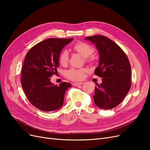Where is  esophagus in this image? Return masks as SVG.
I'll list each match as a JSON object with an SVG mask.
<instances>
[{"mask_svg":"<svg viewBox=\"0 0 150 150\" xmlns=\"http://www.w3.org/2000/svg\"><path fill=\"white\" fill-rule=\"evenodd\" d=\"M83 84V83H74L73 85L74 86H79L80 85H82Z\"/></svg>","mask_w":150,"mask_h":150,"instance_id":"1","label":"esophagus"}]
</instances>
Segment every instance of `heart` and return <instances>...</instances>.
Instances as JSON below:
<instances>
[{
  "instance_id": "heart-1",
  "label": "heart",
  "mask_w": 150,
  "mask_h": 150,
  "mask_svg": "<svg viewBox=\"0 0 150 150\" xmlns=\"http://www.w3.org/2000/svg\"><path fill=\"white\" fill-rule=\"evenodd\" d=\"M72 49L79 54L81 56L86 58L88 61L91 60L89 57L91 56L94 52V48L90 44L84 42L76 43L72 46ZM68 61H69V52L66 50H64L59 54V62L61 66H66L67 64ZM87 71L88 69L86 68H80V69L71 68L66 71L65 76L69 80L81 81L84 78L85 73Z\"/></svg>"
}]
</instances>
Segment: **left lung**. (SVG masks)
<instances>
[{
  "instance_id": "1",
  "label": "left lung",
  "mask_w": 150,
  "mask_h": 150,
  "mask_svg": "<svg viewBox=\"0 0 150 150\" xmlns=\"http://www.w3.org/2000/svg\"><path fill=\"white\" fill-rule=\"evenodd\" d=\"M96 45L99 53V65L94 73L103 82L95 87V104L110 110L122 101L131 88V70L128 57L112 40L101 35L86 37Z\"/></svg>"
}]
</instances>
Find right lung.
I'll return each instance as SVG.
<instances>
[{
  "label": "right lung",
  "mask_w": 150,
  "mask_h": 150,
  "mask_svg": "<svg viewBox=\"0 0 150 150\" xmlns=\"http://www.w3.org/2000/svg\"><path fill=\"white\" fill-rule=\"evenodd\" d=\"M73 40L51 38L32 47L27 53L21 71V84L27 98L33 105L43 111H53L63 104L69 83L59 86L51 83L57 73L59 56L62 48Z\"/></svg>",
  "instance_id": "obj_1"
}]
</instances>
